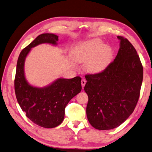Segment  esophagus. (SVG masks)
<instances>
[{
    "instance_id": "34e87169",
    "label": "esophagus",
    "mask_w": 152,
    "mask_h": 152,
    "mask_svg": "<svg viewBox=\"0 0 152 152\" xmlns=\"http://www.w3.org/2000/svg\"><path fill=\"white\" fill-rule=\"evenodd\" d=\"M86 83V80H84V79H82V80H81V84H82V88H84V86H85Z\"/></svg>"
}]
</instances>
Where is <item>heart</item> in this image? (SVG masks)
Instances as JSON below:
<instances>
[{
  "mask_svg": "<svg viewBox=\"0 0 152 152\" xmlns=\"http://www.w3.org/2000/svg\"><path fill=\"white\" fill-rule=\"evenodd\" d=\"M113 51L99 38L86 41L74 49L73 58L79 63H86V69L91 73L103 71L111 62Z\"/></svg>",
  "mask_w": 152,
  "mask_h": 152,
  "instance_id": "b5f03b06",
  "label": "heart"
}]
</instances>
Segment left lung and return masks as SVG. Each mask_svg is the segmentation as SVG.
<instances>
[{"instance_id":"obj_1","label":"left lung","mask_w":152,"mask_h":152,"mask_svg":"<svg viewBox=\"0 0 152 152\" xmlns=\"http://www.w3.org/2000/svg\"><path fill=\"white\" fill-rule=\"evenodd\" d=\"M120 46L114 61L100 73L87 74L88 120L94 128H117L133 113L140 98L143 66L129 40L118 36Z\"/></svg>"}]
</instances>
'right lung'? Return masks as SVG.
<instances>
[{
  "label": "right lung",
  "mask_w": 152,
  "mask_h": 152,
  "mask_svg": "<svg viewBox=\"0 0 152 152\" xmlns=\"http://www.w3.org/2000/svg\"><path fill=\"white\" fill-rule=\"evenodd\" d=\"M58 40V37L54 34L45 33L38 36L21 51L16 64L15 90L18 102L27 118L45 128H55L62 122L66 106L82 90L80 76L58 78L44 88L32 86L26 80L24 62L31 48L42 43L56 45Z\"/></svg>",
  "instance_id": "add662e5"
}]
</instances>
